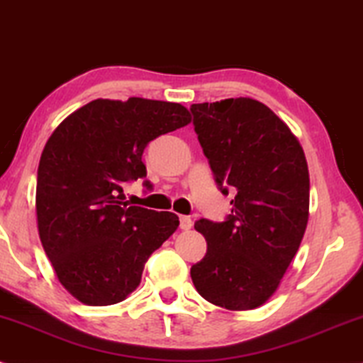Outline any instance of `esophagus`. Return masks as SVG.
I'll use <instances>...</instances> for the list:
<instances>
[{
	"label": "esophagus",
	"instance_id": "esophagus-1",
	"mask_svg": "<svg viewBox=\"0 0 363 363\" xmlns=\"http://www.w3.org/2000/svg\"><path fill=\"white\" fill-rule=\"evenodd\" d=\"M191 226H193V220H191L189 216H181V230H191Z\"/></svg>",
	"mask_w": 363,
	"mask_h": 363
}]
</instances>
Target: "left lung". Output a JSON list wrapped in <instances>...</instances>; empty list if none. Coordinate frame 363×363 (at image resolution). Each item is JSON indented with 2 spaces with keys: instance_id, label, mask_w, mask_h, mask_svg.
<instances>
[{
  "instance_id": "left-lung-1",
  "label": "left lung",
  "mask_w": 363,
  "mask_h": 363,
  "mask_svg": "<svg viewBox=\"0 0 363 363\" xmlns=\"http://www.w3.org/2000/svg\"><path fill=\"white\" fill-rule=\"evenodd\" d=\"M191 113L221 193L235 191L228 220L196 221L208 250L191 279L215 306L255 309L279 289L306 231V155L289 126L257 99L199 103Z\"/></svg>"
}]
</instances>
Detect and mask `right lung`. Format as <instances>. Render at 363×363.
I'll list each match as a JSON object with an SVG mask.
<instances>
[{"mask_svg":"<svg viewBox=\"0 0 363 363\" xmlns=\"http://www.w3.org/2000/svg\"><path fill=\"white\" fill-rule=\"evenodd\" d=\"M191 123L179 103L94 99L54 130L38 164L37 226L64 289L87 306L121 303L177 215L130 206L123 184L147 174L143 148Z\"/></svg>","mask_w":363,"mask_h":363,"instance_id":"add662e5","label":"right lung"}]
</instances>
